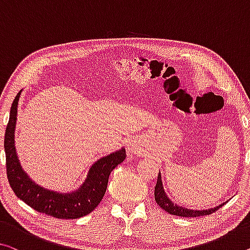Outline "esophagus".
<instances>
[{"label":"esophagus","mask_w":250,"mask_h":250,"mask_svg":"<svg viewBox=\"0 0 250 250\" xmlns=\"http://www.w3.org/2000/svg\"><path fill=\"white\" fill-rule=\"evenodd\" d=\"M127 149L129 151V153H133V152H135L136 151V145H135V143H128L127 144Z\"/></svg>","instance_id":"1"}]
</instances>
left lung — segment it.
<instances>
[{
  "label": "left lung",
  "mask_w": 250,
  "mask_h": 250,
  "mask_svg": "<svg viewBox=\"0 0 250 250\" xmlns=\"http://www.w3.org/2000/svg\"><path fill=\"white\" fill-rule=\"evenodd\" d=\"M154 197H155V201H156L157 205H159L163 210L167 211V212L171 213V214H174V216L189 217V218L190 217L193 218V217L206 216V214H211L226 203V202H222L221 205L213 207V208L200 209V210L188 209V208H186V207L176 205V203H174L170 198L167 197V192H165V190H164L163 182H162V175H161V172L159 173V176H157L156 186H155V189H154Z\"/></svg>",
  "instance_id": "left-lung-1"
}]
</instances>
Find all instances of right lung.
I'll return each instance as SVG.
<instances>
[{
    "label": "right lung",
    "instance_id": "1",
    "mask_svg": "<svg viewBox=\"0 0 250 250\" xmlns=\"http://www.w3.org/2000/svg\"><path fill=\"white\" fill-rule=\"evenodd\" d=\"M22 90L14 98L10 110L4 136L7 180L18 198L34 210L58 219H77L90 213L105 195L110 172L126 157L122 147L96 161L88 170L87 178L78 189L60 192L45 189L30 178L22 167L15 149V126L18 121L19 99Z\"/></svg>",
    "mask_w": 250,
    "mask_h": 250
}]
</instances>
